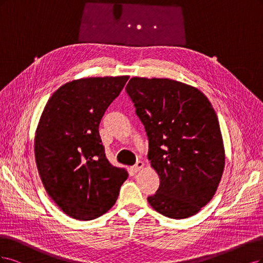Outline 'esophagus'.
Returning <instances> with one entry per match:
<instances>
[{
    "label": "esophagus",
    "mask_w": 263,
    "mask_h": 263,
    "mask_svg": "<svg viewBox=\"0 0 263 263\" xmlns=\"http://www.w3.org/2000/svg\"><path fill=\"white\" fill-rule=\"evenodd\" d=\"M143 167H144V163H143V162H140V160H139V162H137V164H135V165L133 166V171H134L135 173L140 172Z\"/></svg>",
    "instance_id": "esophagus-1"
}]
</instances>
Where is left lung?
<instances>
[{
  "label": "left lung",
  "instance_id": "8db88e82",
  "mask_svg": "<svg viewBox=\"0 0 263 263\" xmlns=\"http://www.w3.org/2000/svg\"><path fill=\"white\" fill-rule=\"evenodd\" d=\"M148 138L159 188L147 201L171 218H187L215 194L225 167L217 116L198 88L171 79L132 78L125 87Z\"/></svg>",
  "mask_w": 263,
  "mask_h": 263
}]
</instances>
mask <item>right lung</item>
<instances>
[{"label":"right lung","instance_id":"obj_1","mask_svg":"<svg viewBox=\"0 0 263 263\" xmlns=\"http://www.w3.org/2000/svg\"><path fill=\"white\" fill-rule=\"evenodd\" d=\"M129 76L85 78L57 89L42 111L35 158L42 184L66 215L90 221L116 203L128 178L109 163L99 123Z\"/></svg>","mask_w":263,"mask_h":263}]
</instances>
